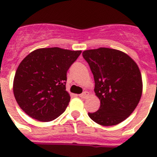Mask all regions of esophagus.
<instances>
[{
	"label": "esophagus",
	"mask_w": 157,
	"mask_h": 157,
	"mask_svg": "<svg viewBox=\"0 0 157 157\" xmlns=\"http://www.w3.org/2000/svg\"><path fill=\"white\" fill-rule=\"evenodd\" d=\"M89 95V93L88 92H83L82 94H79V97L81 98H86L87 96Z\"/></svg>",
	"instance_id": "34e87169"
}]
</instances>
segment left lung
Returning a JSON list of instances; mask_svg holds the SVG:
<instances>
[{"label":"left lung","instance_id":"1","mask_svg":"<svg viewBox=\"0 0 157 157\" xmlns=\"http://www.w3.org/2000/svg\"><path fill=\"white\" fill-rule=\"evenodd\" d=\"M94 75L96 95L101 106L89 112L91 120L102 126H114L134 112L142 94L138 65L127 54L113 48H99L82 52Z\"/></svg>","mask_w":157,"mask_h":157}]
</instances>
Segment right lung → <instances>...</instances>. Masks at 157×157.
<instances>
[{"mask_svg":"<svg viewBox=\"0 0 157 157\" xmlns=\"http://www.w3.org/2000/svg\"><path fill=\"white\" fill-rule=\"evenodd\" d=\"M82 51L38 48L19 63L13 82L18 105L26 114L41 122L59 117L70 101L67 72Z\"/></svg>","mask_w":157,"mask_h":157,"instance_id":"1","label":"right lung"}]
</instances>
